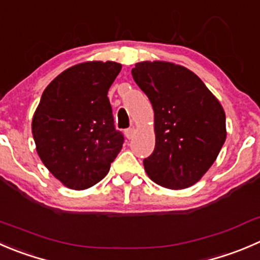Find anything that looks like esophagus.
Listing matches in <instances>:
<instances>
[{"mask_svg":"<svg viewBox=\"0 0 260 260\" xmlns=\"http://www.w3.org/2000/svg\"><path fill=\"white\" fill-rule=\"evenodd\" d=\"M135 132H136L135 128H128V129H125L124 135L128 140H131V138H133V136H135Z\"/></svg>","mask_w":260,"mask_h":260,"instance_id":"1","label":"esophagus"}]
</instances>
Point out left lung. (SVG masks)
Segmentation results:
<instances>
[{
	"label": "left lung",
	"mask_w": 260,
	"mask_h": 260,
	"mask_svg": "<svg viewBox=\"0 0 260 260\" xmlns=\"http://www.w3.org/2000/svg\"><path fill=\"white\" fill-rule=\"evenodd\" d=\"M132 76L155 114L156 143L143 160L151 180L169 189L197 183L226 140L222 105L190 70L164 60L136 63Z\"/></svg>",
	"instance_id": "1"
}]
</instances>
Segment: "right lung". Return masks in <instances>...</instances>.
<instances>
[{
  "instance_id": "obj_1",
  "label": "right lung",
  "mask_w": 260,
  "mask_h": 260,
  "mask_svg": "<svg viewBox=\"0 0 260 260\" xmlns=\"http://www.w3.org/2000/svg\"><path fill=\"white\" fill-rule=\"evenodd\" d=\"M117 62H84L58 75L42 95L31 123L37 152L63 185L82 190L99 183L122 150L108 91Z\"/></svg>"
}]
</instances>
